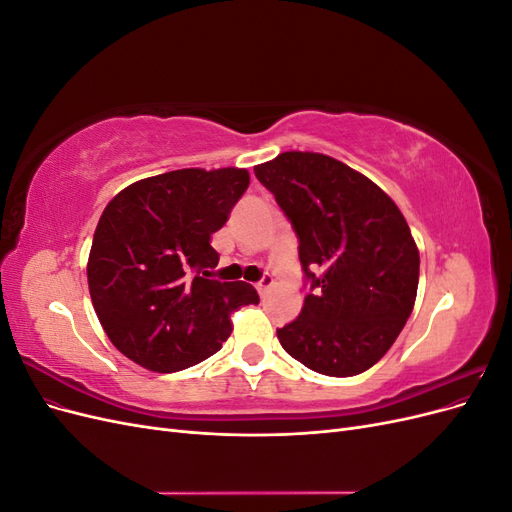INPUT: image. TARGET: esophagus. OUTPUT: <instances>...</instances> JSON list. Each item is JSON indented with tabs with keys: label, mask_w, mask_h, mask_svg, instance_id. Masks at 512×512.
<instances>
[{
	"label": "esophagus",
	"mask_w": 512,
	"mask_h": 512,
	"mask_svg": "<svg viewBox=\"0 0 512 512\" xmlns=\"http://www.w3.org/2000/svg\"><path fill=\"white\" fill-rule=\"evenodd\" d=\"M271 286H273V277H271V275H265V277H262V280L256 284V290H258L260 297H262V294H265Z\"/></svg>",
	"instance_id": "obj_1"
}]
</instances>
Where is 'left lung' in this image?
I'll use <instances>...</instances> for the list:
<instances>
[{
  "label": "left lung",
  "mask_w": 512,
  "mask_h": 512,
  "mask_svg": "<svg viewBox=\"0 0 512 512\" xmlns=\"http://www.w3.org/2000/svg\"><path fill=\"white\" fill-rule=\"evenodd\" d=\"M299 237L312 284L282 348L324 376L363 374L389 352L412 314L418 247L391 196L365 175L314 151L254 166Z\"/></svg>",
  "instance_id": "obj_1"
}]
</instances>
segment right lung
Masks as SVG:
<instances>
[{"label": "right lung", "mask_w": 512, "mask_h": 512, "mask_svg": "<svg viewBox=\"0 0 512 512\" xmlns=\"http://www.w3.org/2000/svg\"><path fill=\"white\" fill-rule=\"evenodd\" d=\"M250 185L245 168H181L121 190L102 211L87 282L104 333L158 374L192 367L226 342L239 307L258 303L245 282L211 280V247Z\"/></svg>", "instance_id": "1"}]
</instances>
